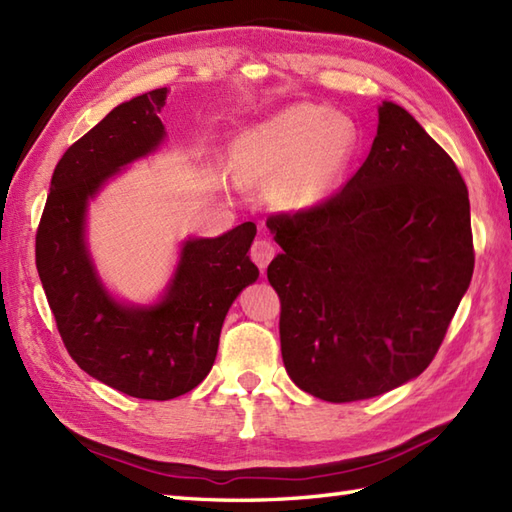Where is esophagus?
Returning a JSON list of instances; mask_svg holds the SVG:
<instances>
[{
    "label": "esophagus",
    "mask_w": 512,
    "mask_h": 512,
    "mask_svg": "<svg viewBox=\"0 0 512 512\" xmlns=\"http://www.w3.org/2000/svg\"><path fill=\"white\" fill-rule=\"evenodd\" d=\"M277 253V248L273 242H268V239H257V242L250 246V257H253V262L259 268H266L270 262H273V257Z\"/></svg>",
    "instance_id": "1"
}]
</instances>
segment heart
I'll use <instances>...</instances> for the list:
<instances>
[{"instance_id": "b5f03b06", "label": "heart", "mask_w": 512, "mask_h": 512, "mask_svg": "<svg viewBox=\"0 0 512 512\" xmlns=\"http://www.w3.org/2000/svg\"><path fill=\"white\" fill-rule=\"evenodd\" d=\"M356 145L352 118L319 105H295L242 136L237 167L248 178H279L275 200L286 209H310L336 189Z\"/></svg>"}]
</instances>
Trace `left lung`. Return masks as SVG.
Returning <instances> with one entry per match:
<instances>
[{
    "label": "left lung",
    "instance_id": "1",
    "mask_svg": "<svg viewBox=\"0 0 512 512\" xmlns=\"http://www.w3.org/2000/svg\"><path fill=\"white\" fill-rule=\"evenodd\" d=\"M266 226L284 250L268 281L292 383L354 402L429 367L473 277L471 206L455 162L407 110L380 105L345 187Z\"/></svg>",
    "mask_w": 512,
    "mask_h": 512
}]
</instances>
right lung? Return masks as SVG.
<instances>
[{
  "label": "right lung",
  "instance_id": "right-lung-1",
  "mask_svg": "<svg viewBox=\"0 0 512 512\" xmlns=\"http://www.w3.org/2000/svg\"><path fill=\"white\" fill-rule=\"evenodd\" d=\"M167 88L121 103L68 147L54 167L37 228V270L65 350L92 378L127 396L171 400L211 372L235 297L259 277L250 262L257 226L184 242L171 284L154 306H123L96 275L85 246V211L121 167L165 138L158 112Z\"/></svg>",
  "mask_w": 512,
  "mask_h": 512
}]
</instances>
